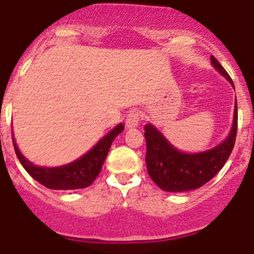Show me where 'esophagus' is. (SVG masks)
I'll return each instance as SVG.
<instances>
[{"instance_id": "34e87169", "label": "esophagus", "mask_w": 254, "mask_h": 254, "mask_svg": "<svg viewBox=\"0 0 254 254\" xmlns=\"http://www.w3.org/2000/svg\"><path fill=\"white\" fill-rule=\"evenodd\" d=\"M140 112L131 111L127 114V118H126V127H127V128H134V127H137L138 123H140Z\"/></svg>"}]
</instances>
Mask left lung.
I'll return each mask as SVG.
<instances>
[{
	"mask_svg": "<svg viewBox=\"0 0 254 254\" xmlns=\"http://www.w3.org/2000/svg\"><path fill=\"white\" fill-rule=\"evenodd\" d=\"M211 64L233 85L232 78L215 57ZM238 107L235 100L234 120L228 137L214 149L197 154L179 151L152 125L145 126L146 167L150 178L167 192L197 190L214 178L233 151L237 137Z\"/></svg>",
	"mask_w": 254,
	"mask_h": 254,
	"instance_id": "1",
	"label": "left lung"
}]
</instances>
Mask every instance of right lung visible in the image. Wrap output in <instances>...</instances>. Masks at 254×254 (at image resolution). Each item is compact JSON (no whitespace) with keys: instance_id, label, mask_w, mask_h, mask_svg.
<instances>
[{"instance_id":"add662e5","label":"right lung","mask_w":254,"mask_h":254,"mask_svg":"<svg viewBox=\"0 0 254 254\" xmlns=\"http://www.w3.org/2000/svg\"><path fill=\"white\" fill-rule=\"evenodd\" d=\"M123 128H125V126L120 123L109 133L105 134L104 137L96 143L90 151H87L84 156L72 161V163L56 168L37 167L34 164H31L20 152L16 142L13 140V136L12 142L17 159L24 167V169L35 181L39 182L40 185H43L44 187L49 188V190H81V188L89 187L95 181L96 177L99 176L108 151L111 149L112 142L123 131Z\"/></svg>"}]
</instances>
